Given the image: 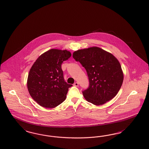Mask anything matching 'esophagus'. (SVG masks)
<instances>
[{"instance_id": "esophagus-1", "label": "esophagus", "mask_w": 149, "mask_h": 149, "mask_svg": "<svg viewBox=\"0 0 149 149\" xmlns=\"http://www.w3.org/2000/svg\"><path fill=\"white\" fill-rule=\"evenodd\" d=\"M78 85H79V83H78V82H76V83H74V84H73V86H78Z\"/></svg>"}]
</instances>
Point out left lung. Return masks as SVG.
Segmentation results:
<instances>
[{"instance_id": "8db88e82", "label": "left lung", "mask_w": 149, "mask_h": 149, "mask_svg": "<svg viewBox=\"0 0 149 149\" xmlns=\"http://www.w3.org/2000/svg\"><path fill=\"white\" fill-rule=\"evenodd\" d=\"M73 58L86 70L89 86L82 93L86 101L101 105L117 95L123 81V73L112 54L93 47L74 52Z\"/></svg>"}]
</instances>
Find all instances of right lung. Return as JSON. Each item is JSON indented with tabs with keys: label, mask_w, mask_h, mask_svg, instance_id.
I'll list each match as a JSON object with an SVG mask.
<instances>
[{
	"label": "right lung",
	"mask_w": 149,
	"mask_h": 149,
	"mask_svg": "<svg viewBox=\"0 0 149 149\" xmlns=\"http://www.w3.org/2000/svg\"><path fill=\"white\" fill-rule=\"evenodd\" d=\"M71 56L66 50L52 49L42 54L29 72L27 88L30 95L39 105L54 108L66 99L68 88L63 78V61Z\"/></svg>",
	"instance_id": "obj_1"
}]
</instances>
